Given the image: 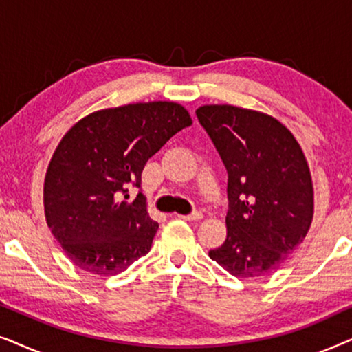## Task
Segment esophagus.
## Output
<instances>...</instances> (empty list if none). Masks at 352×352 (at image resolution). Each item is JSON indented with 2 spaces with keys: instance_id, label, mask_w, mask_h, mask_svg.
<instances>
[{
  "instance_id": "34e87169",
  "label": "esophagus",
  "mask_w": 352,
  "mask_h": 352,
  "mask_svg": "<svg viewBox=\"0 0 352 352\" xmlns=\"http://www.w3.org/2000/svg\"><path fill=\"white\" fill-rule=\"evenodd\" d=\"M201 214L200 211H194V213H190V214H179V218L181 219H186V221H199V219H201Z\"/></svg>"
}]
</instances>
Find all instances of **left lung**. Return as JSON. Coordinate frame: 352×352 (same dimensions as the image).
<instances>
[{
  "instance_id": "8db88e82",
  "label": "left lung",
  "mask_w": 352,
  "mask_h": 352,
  "mask_svg": "<svg viewBox=\"0 0 352 352\" xmlns=\"http://www.w3.org/2000/svg\"><path fill=\"white\" fill-rule=\"evenodd\" d=\"M195 113L228 170V237L210 258L239 278L266 276L309 230L314 192L305 153L266 113L234 105Z\"/></svg>"
}]
</instances>
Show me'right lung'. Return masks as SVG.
<instances>
[{
	"instance_id": "add662e5",
	"label": "right lung",
	"mask_w": 352,
	"mask_h": 352,
	"mask_svg": "<svg viewBox=\"0 0 352 352\" xmlns=\"http://www.w3.org/2000/svg\"><path fill=\"white\" fill-rule=\"evenodd\" d=\"M190 124L182 105L158 100L99 110L62 138L47 166L45 213L75 266L117 276L148 253L158 223L147 213L142 170ZM131 185L140 192L128 202Z\"/></svg>"
}]
</instances>
